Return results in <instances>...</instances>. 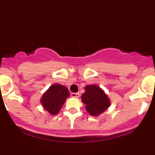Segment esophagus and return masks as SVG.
Returning a JSON list of instances; mask_svg holds the SVG:
<instances>
[{
    "label": "esophagus",
    "instance_id": "obj_1",
    "mask_svg": "<svg viewBox=\"0 0 155 155\" xmlns=\"http://www.w3.org/2000/svg\"><path fill=\"white\" fill-rule=\"evenodd\" d=\"M79 92H71V96L73 97H76V98H78V97H79Z\"/></svg>",
    "mask_w": 155,
    "mask_h": 155
}]
</instances>
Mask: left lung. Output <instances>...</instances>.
<instances>
[{"mask_svg": "<svg viewBox=\"0 0 155 155\" xmlns=\"http://www.w3.org/2000/svg\"><path fill=\"white\" fill-rule=\"evenodd\" d=\"M81 101L85 104L87 111L91 116L97 117L106 111L111 105L109 98L102 89L97 85H87Z\"/></svg>", "mask_w": 155, "mask_h": 155, "instance_id": "obj_1", "label": "left lung"}]
</instances>
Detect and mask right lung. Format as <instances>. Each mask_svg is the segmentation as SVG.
<instances>
[{
	"instance_id": "add662e5",
	"label": "right lung",
	"mask_w": 155,
	"mask_h": 155,
	"mask_svg": "<svg viewBox=\"0 0 155 155\" xmlns=\"http://www.w3.org/2000/svg\"><path fill=\"white\" fill-rule=\"evenodd\" d=\"M69 95L66 87L54 84L44 92L41 98V103L46 111L51 115H56L59 113Z\"/></svg>"
}]
</instances>
